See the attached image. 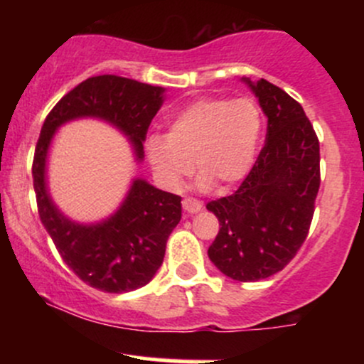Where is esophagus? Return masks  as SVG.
Here are the masks:
<instances>
[{
  "label": "esophagus",
  "instance_id": "esophagus-1",
  "mask_svg": "<svg viewBox=\"0 0 364 364\" xmlns=\"http://www.w3.org/2000/svg\"><path fill=\"white\" fill-rule=\"evenodd\" d=\"M203 203L200 202V200L193 198V196H186L185 200H183V208L188 212V214H196V212L202 210Z\"/></svg>",
  "mask_w": 364,
  "mask_h": 364
}]
</instances>
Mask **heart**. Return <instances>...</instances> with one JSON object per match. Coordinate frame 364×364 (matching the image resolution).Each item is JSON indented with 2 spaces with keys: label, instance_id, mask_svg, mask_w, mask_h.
Here are the masks:
<instances>
[{
  "label": "heart",
  "instance_id": "b5f03b06",
  "mask_svg": "<svg viewBox=\"0 0 364 364\" xmlns=\"http://www.w3.org/2000/svg\"><path fill=\"white\" fill-rule=\"evenodd\" d=\"M260 128V111L252 99H198L174 116L168 135L145 140V154L156 178L169 190L181 186L193 162L200 186L223 190L248 174Z\"/></svg>",
  "mask_w": 364,
  "mask_h": 364
}]
</instances>
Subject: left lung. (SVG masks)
Instances as JSON below:
<instances>
[{"label": "left lung", "instance_id": "left-lung-1", "mask_svg": "<svg viewBox=\"0 0 364 364\" xmlns=\"http://www.w3.org/2000/svg\"><path fill=\"white\" fill-rule=\"evenodd\" d=\"M267 116V140L232 195L212 200L219 232L208 258L228 277L255 282L296 257L320 188V144L301 104L274 83L243 78Z\"/></svg>", "mask_w": 364, "mask_h": 364}]
</instances>
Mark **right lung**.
<instances>
[{"label": "right lung", "mask_w": 364, "mask_h": 364, "mask_svg": "<svg viewBox=\"0 0 364 364\" xmlns=\"http://www.w3.org/2000/svg\"><path fill=\"white\" fill-rule=\"evenodd\" d=\"M164 89L118 75H99L78 83L46 118L37 140L32 176L37 210L66 265L83 282L104 292H128L152 281L162 265L166 243L181 220V196L135 179L127 198L109 219L77 224L58 210L46 188V159L54 132L66 121L99 118L128 136L136 159Z\"/></svg>", "instance_id": "add662e5"}]
</instances>
